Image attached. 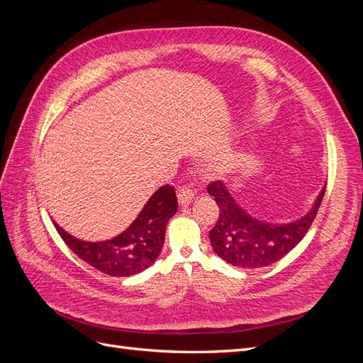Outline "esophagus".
Listing matches in <instances>:
<instances>
[{
	"mask_svg": "<svg viewBox=\"0 0 363 363\" xmlns=\"http://www.w3.org/2000/svg\"><path fill=\"white\" fill-rule=\"evenodd\" d=\"M177 199L182 206H188L194 199V189L191 184H183L177 189Z\"/></svg>",
	"mask_w": 363,
	"mask_h": 363,
	"instance_id": "obj_1",
	"label": "esophagus"
}]
</instances>
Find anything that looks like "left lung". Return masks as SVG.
<instances>
[{"instance_id": "left-lung-1", "label": "left lung", "mask_w": 363, "mask_h": 363, "mask_svg": "<svg viewBox=\"0 0 363 363\" xmlns=\"http://www.w3.org/2000/svg\"><path fill=\"white\" fill-rule=\"evenodd\" d=\"M207 192L215 196L219 216L208 232L216 255L238 268H260L276 263L298 245L309 232L321 206L325 188L318 196L312 211L289 224H267L250 216L232 199L221 182H212Z\"/></svg>"}]
</instances>
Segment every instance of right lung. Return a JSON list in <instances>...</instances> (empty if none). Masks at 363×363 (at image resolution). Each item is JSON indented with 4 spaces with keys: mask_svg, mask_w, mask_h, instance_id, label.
Masks as SVG:
<instances>
[{
    "mask_svg": "<svg viewBox=\"0 0 363 363\" xmlns=\"http://www.w3.org/2000/svg\"><path fill=\"white\" fill-rule=\"evenodd\" d=\"M177 212V196L164 184L151 196L139 216L124 233L103 242H86L54 224L60 238L77 256L107 276L128 277L147 269L160 255L164 230Z\"/></svg>",
    "mask_w": 363,
    "mask_h": 363,
    "instance_id": "obj_1",
    "label": "right lung"
}]
</instances>
